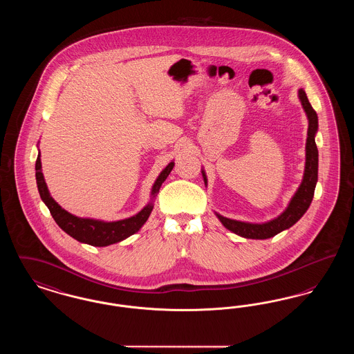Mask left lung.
<instances>
[{
	"label": "left lung",
	"mask_w": 354,
	"mask_h": 354,
	"mask_svg": "<svg viewBox=\"0 0 354 354\" xmlns=\"http://www.w3.org/2000/svg\"><path fill=\"white\" fill-rule=\"evenodd\" d=\"M299 98L301 101L304 110H305L306 117L309 120L306 147H305L306 162H305L303 182L299 187L297 192L295 194V196L292 198L286 211L279 218L270 220L268 223H263V224L244 223V221L228 219V218H224L219 214H216L221 224L236 235L243 236L247 239H270L272 236L277 235L281 231L288 230L295 223H297L312 203L313 195H315V188L317 183V171H319V151H317V146L315 142V135L319 129V119H317V114L313 110L312 104L308 101V97L303 88L299 90ZM202 174L204 182L207 183L204 171H202Z\"/></svg>",
	"instance_id": "8db88e82"
}]
</instances>
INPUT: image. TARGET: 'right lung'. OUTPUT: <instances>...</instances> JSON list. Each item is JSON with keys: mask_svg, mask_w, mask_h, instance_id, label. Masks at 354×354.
<instances>
[{"mask_svg": "<svg viewBox=\"0 0 354 354\" xmlns=\"http://www.w3.org/2000/svg\"><path fill=\"white\" fill-rule=\"evenodd\" d=\"M174 169V162H171L166 169L160 172L156 182L152 187V198L156 196L159 192V188L162 183L167 179L171 169ZM35 179H37V187L41 195V199L48 205L50 211L53 219L55 223L68 234L74 237L75 240L86 243L94 247H106L114 243H118L124 240L129 236L134 235L140 230V227L147 221L150 214H151L153 204L149 203L139 214H136L133 218L129 219L118 220V221H101V220L82 219L77 218L68 211H65L58 203L55 202L49 194L48 185L45 183L44 174L41 171V158L39 153L35 160Z\"/></svg>", "mask_w": 354, "mask_h": 354, "instance_id": "1", "label": "right lung"}]
</instances>
